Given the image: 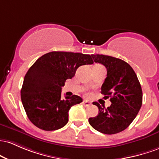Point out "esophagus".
Here are the masks:
<instances>
[{
  "label": "esophagus",
  "mask_w": 159,
  "mask_h": 159,
  "mask_svg": "<svg viewBox=\"0 0 159 159\" xmlns=\"http://www.w3.org/2000/svg\"><path fill=\"white\" fill-rule=\"evenodd\" d=\"M83 103L85 107H89V106H90V104H91L90 102H89L88 101H83Z\"/></svg>",
  "instance_id": "34e87169"
}]
</instances>
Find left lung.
I'll use <instances>...</instances> for the list:
<instances>
[{
	"mask_svg": "<svg viewBox=\"0 0 159 159\" xmlns=\"http://www.w3.org/2000/svg\"><path fill=\"white\" fill-rule=\"evenodd\" d=\"M94 62L102 64L107 70L101 86V94L110 98L111 105L107 108L98 102L97 116L89 119L94 129L106 134L121 132L130 125L142 106L143 93L134 70L127 62L104 55H92Z\"/></svg>",
	"mask_w": 159,
	"mask_h": 159,
	"instance_id": "8db88e82",
	"label": "left lung"
}]
</instances>
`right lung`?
Instances as JSON below:
<instances>
[{
  "mask_svg": "<svg viewBox=\"0 0 159 159\" xmlns=\"http://www.w3.org/2000/svg\"><path fill=\"white\" fill-rule=\"evenodd\" d=\"M90 55L69 52H51L39 58L24 78L21 99L27 116L37 128L55 131L68 122V112L81 103L80 96L61 98V87L74 76L82 65H92Z\"/></svg>",
  "mask_w": 159,
  "mask_h": 159,
  "instance_id": "1",
  "label": "right lung"
}]
</instances>
